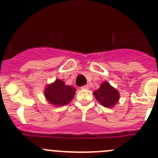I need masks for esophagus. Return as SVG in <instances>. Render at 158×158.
<instances>
[{
    "label": "esophagus",
    "instance_id": "1",
    "mask_svg": "<svg viewBox=\"0 0 158 158\" xmlns=\"http://www.w3.org/2000/svg\"><path fill=\"white\" fill-rule=\"evenodd\" d=\"M82 89H89V86H88V85H85V86H82Z\"/></svg>",
    "mask_w": 158,
    "mask_h": 158
}]
</instances>
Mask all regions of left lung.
Masks as SVG:
<instances>
[{
    "label": "left lung",
    "mask_w": 158,
    "mask_h": 158,
    "mask_svg": "<svg viewBox=\"0 0 158 158\" xmlns=\"http://www.w3.org/2000/svg\"><path fill=\"white\" fill-rule=\"evenodd\" d=\"M95 98L104 107L112 108L120 99V94L116 89L111 86L108 82H104L100 88L94 92Z\"/></svg>",
    "instance_id": "8db88e82"
}]
</instances>
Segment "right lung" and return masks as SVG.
<instances>
[{
    "label": "right lung",
    "mask_w": 158,
    "mask_h": 158,
    "mask_svg": "<svg viewBox=\"0 0 158 158\" xmlns=\"http://www.w3.org/2000/svg\"><path fill=\"white\" fill-rule=\"evenodd\" d=\"M76 91V89L73 86L65 85L64 81L56 79L46 86L44 94L49 104L54 106H63L73 99Z\"/></svg>",
    "instance_id": "right-lung-1"
}]
</instances>
